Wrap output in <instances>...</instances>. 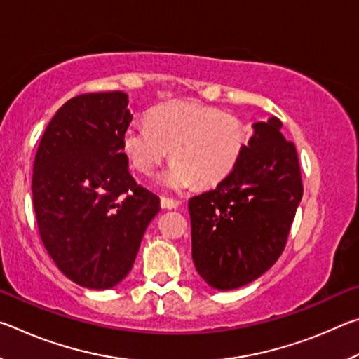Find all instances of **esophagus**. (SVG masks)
<instances>
[{
  "instance_id": "obj_1",
  "label": "esophagus",
  "mask_w": 359,
  "mask_h": 359,
  "mask_svg": "<svg viewBox=\"0 0 359 359\" xmlns=\"http://www.w3.org/2000/svg\"><path fill=\"white\" fill-rule=\"evenodd\" d=\"M179 205H182L180 199L168 198V196H163V198H161V208H165V209H175V208H179Z\"/></svg>"
}]
</instances>
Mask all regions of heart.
Returning a JSON list of instances; mask_svg holds the SVG:
<instances>
[{"instance_id":"1","label":"heart","mask_w":359,"mask_h":359,"mask_svg":"<svg viewBox=\"0 0 359 359\" xmlns=\"http://www.w3.org/2000/svg\"><path fill=\"white\" fill-rule=\"evenodd\" d=\"M250 126L214 106L174 101L150 109L145 123L130 125L121 149L133 169L151 174L171 154L160 182L169 190L214 187L234 171L250 144Z\"/></svg>"}]
</instances>
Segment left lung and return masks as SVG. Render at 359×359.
I'll return each mask as SVG.
<instances>
[{
	"instance_id": "1",
	"label": "left lung",
	"mask_w": 359,
	"mask_h": 359,
	"mask_svg": "<svg viewBox=\"0 0 359 359\" xmlns=\"http://www.w3.org/2000/svg\"><path fill=\"white\" fill-rule=\"evenodd\" d=\"M253 128L234 171L188 201L194 266L215 290L250 283L276 263L302 198L296 147L282 121L269 117Z\"/></svg>"
}]
</instances>
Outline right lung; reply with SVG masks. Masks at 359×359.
<instances>
[{"label": "right lung", "mask_w": 359, "mask_h": 359, "mask_svg": "<svg viewBox=\"0 0 359 359\" xmlns=\"http://www.w3.org/2000/svg\"><path fill=\"white\" fill-rule=\"evenodd\" d=\"M128 95L71 98L48 121L33 165V208L46 250L85 288L128 276L160 198L136 184L121 149Z\"/></svg>", "instance_id": "obj_1"}]
</instances>
